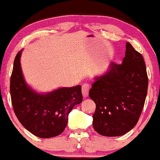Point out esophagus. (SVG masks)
Instances as JSON below:
<instances>
[{
    "mask_svg": "<svg viewBox=\"0 0 160 160\" xmlns=\"http://www.w3.org/2000/svg\"><path fill=\"white\" fill-rule=\"evenodd\" d=\"M90 90V85L88 84H82V95H83V97H87L88 96V93H89Z\"/></svg>",
    "mask_w": 160,
    "mask_h": 160,
    "instance_id": "obj_1",
    "label": "esophagus"
}]
</instances>
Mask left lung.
I'll return each instance as SVG.
<instances>
[{
  "label": "left lung",
  "instance_id": "obj_1",
  "mask_svg": "<svg viewBox=\"0 0 160 160\" xmlns=\"http://www.w3.org/2000/svg\"><path fill=\"white\" fill-rule=\"evenodd\" d=\"M121 64L111 62L106 71L94 77L89 97L96 103L93 129L104 136H121L138 121L148 93L144 58L126 43Z\"/></svg>",
  "mask_w": 160,
  "mask_h": 160
}]
</instances>
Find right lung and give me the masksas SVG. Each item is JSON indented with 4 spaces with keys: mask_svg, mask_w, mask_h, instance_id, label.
I'll use <instances>...</instances> for the list:
<instances>
[{
    "mask_svg": "<svg viewBox=\"0 0 160 160\" xmlns=\"http://www.w3.org/2000/svg\"><path fill=\"white\" fill-rule=\"evenodd\" d=\"M23 50L17 54L10 78V95L15 114L22 125L39 138H52L63 132L69 112L82 102L81 85L58 88L40 93L27 84L21 66Z\"/></svg>",
    "mask_w": 160,
    "mask_h": 160,
    "instance_id": "add662e5",
    "label": "right lung"
}]
</instances>
